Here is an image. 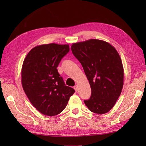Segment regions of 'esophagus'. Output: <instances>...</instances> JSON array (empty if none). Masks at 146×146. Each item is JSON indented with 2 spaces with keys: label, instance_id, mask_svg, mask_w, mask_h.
<instances>
[{
  "label": "esophagus",
  "instance_id": "esophagus-1",
  "mask_svg": "<svg viewBox=\"0 0 146 146\" xmlns=\"http://www.w3.org/2000/svg\"><path fill=\"white\" fill-rule=\"evenodd\" d=\"M74 90H76V91H78V86L76 85H75L74 86Z\"/></svg>",
  "mask_w": 146,
  "mask_h": 146
}]
</instances>
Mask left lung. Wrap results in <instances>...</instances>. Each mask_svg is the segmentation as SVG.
<instances>
[{
    "mask_svg": "<svg viewBox=\"0 0 146 146\" xmlns=\"http://www.w3.org/2000/svg\"><path fill=\"white\" fill-rule=\"evenodd\" d=\"M71 50L91 86V98L84 102L94 113H108L116 104L123 85V68L117 51L110 43L95 39L73 43Z\"/></svg>",
    "mask_w": 146,
    "mask_h": 146,
    "instance_id": "left-lung-1",
    "label": "left lung"
}]
</instances>
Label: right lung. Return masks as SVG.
<instances>
[{
  "instance_id": "obj_1",
  "label": "right lung",
  "mask_w": 146,
  "mask_h": 146,
  "mask_svg": "<svg viewBox=\"0 0 146 146\" xmlns=\"http://www.w3.org/2000/svg\"><path fill=\"white\" fill-rule=\"evenodd\" d=\"M69 51L68 44L51 43L33 47L25 58L21 82L30 102L38 111L48 116L62 112L75 92L66 86L57 67Z\"/></svg>"
}]
</instances>
